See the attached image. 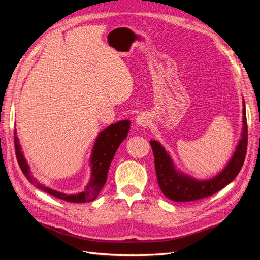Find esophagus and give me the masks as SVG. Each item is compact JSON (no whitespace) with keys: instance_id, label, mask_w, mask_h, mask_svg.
Returning a JSON list of instances; mask_svg holds the SVG:
<instances>
[{"instance_id":"34e87169","label":"esophagus","mask_w":260,"mask_h":260,"mask_svg":"<svg viewBox=\"0 0 260 260\" xmlns=\"http://www.w3.org/2000/svg\"><path fill=\"white\" fill-rule=\"evenodd\" d=\"M136 122H137L138 125H140V127H146L147 123H148V119H147V118H146L144 115L140 114V115L137 117Z\"/></svg>"}]
</instances>
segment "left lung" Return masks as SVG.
Returning a JSON list of instances; mask_svg holds the SVG:
<instances>
[{"mask_svg": "<svg viewBox=\"0 0 260 260\" xmlns=\"http://www.w3.org/2000/svg\"><path fill=\"white\" fill-rule=\"evenodd\" d=\"M243 132L242 139L228 166L218 176L210 180L200 181L179 174L175 169L170 156L156 141H149L154 158L157 182L167 199L175 202H191L201 200L217 193L235 179L245 160L247 152V121L245 104L243 103Z\"/></svg>", "mask_w": 260, "mask_h": 260, "instance_id": "8db88e82", "label": "left lung"}]
</instances>
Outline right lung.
<instances>
[{"label":"right lung","instance_id":"right-lung-1","mask_svg":"<svg viewBox=\"0 0 260 260\" xmlns=\"http://www.w3.org/2000/svg\"><path fill=\"white\" fill-rule=\"evenodd\" d=\"M130 120H121L117 123L111 124L108 128L102 131L93 147V152L91 156V165H92V175L88 185L84 188L83 192H80L75 195H67L57 191H54L52 188L44 186L39 183L38 181L30 175L29 166L20 152V145L18 143L17 137H14L15 142V153H16L17 161L22 174L28 179L30 183H32L40 190L44 191L50 195L55 196L59 200H64L70 203H86L95 200L99 193L103 188L106 179L109 166L114 158L117 148L119 147L120 143L127 138L128 132L130 130ZM16 135V133H15Z\"/></svg>","mask_w":260,"mask_h":260}]
</instances>
